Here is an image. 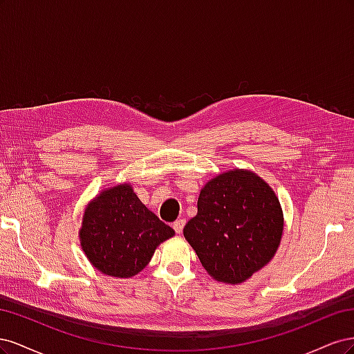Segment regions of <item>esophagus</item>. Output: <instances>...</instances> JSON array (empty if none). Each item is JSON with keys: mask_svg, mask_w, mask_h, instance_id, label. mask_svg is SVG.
Instances as JSON below:
<instances>
[{"mask_svg": "<svg viewBox=\"0 0 354 354\" xmlns=\"http://www.w3.org/2000/svg\"><path fill=\"white\" fill-rule=\"evenodd\" d=\"M185 224H186V220H185V218H178V220H176V221L173 223V229L176 230V233L180 234L181 232H183Z\"/></svg>", "mask_w": 354, "mask_h": 354, "instance_id": "34e87169", "label": "esophagus"}]
</instances>
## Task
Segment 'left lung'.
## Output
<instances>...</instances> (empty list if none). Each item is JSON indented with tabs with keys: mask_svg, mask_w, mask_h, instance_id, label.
I'll list each match as a JSON object with an SVG mask.
<instances>
[{
	"mask_svg": "<svg viewBox=\"0 0 354 354\" xmlns=\"http://www.w3.org/2000/svg\"><path fill=\"white\" fill-rule=\"evenodd\" d=\"M283 216L263 178L234 169L209 180L185 238L214 279L241 283L269 263L279 246Z\"/></svg>",
	"mask_w": 354,
	"mask_h": 354,
	"instance_id": "left-lung-1",
	"label": "left lung"
}]
</instances>
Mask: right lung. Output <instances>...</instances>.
<instances>
[{
	"instance_id": "1",
	"label": "right lung",
	"mask_w": 354,
	"mask_h": 354,
	"mask_svg": "<svg viewBox=\"0 0 354 354\" xmlns=\"http://www.w3.org/2000/svg\"><path fill=\"white\" fill-rule=\"evenodd\" d=\"M174 234L149 211L130 187L104 190L85 209L81 246L95 269L115 277H130L151 261L155 248Z\"/></svg>"
}]
</instances>
